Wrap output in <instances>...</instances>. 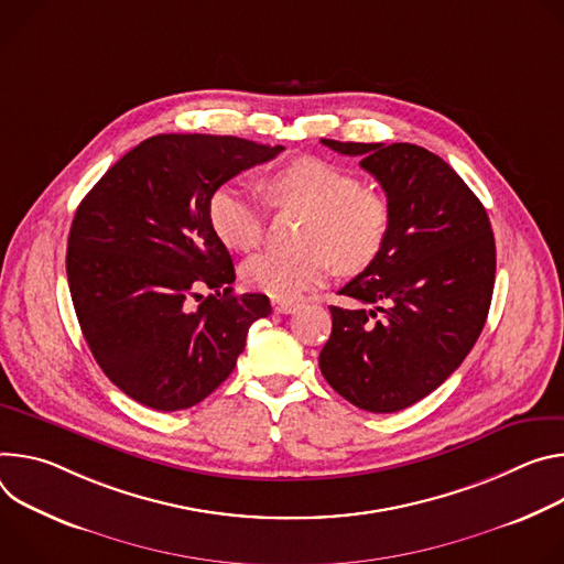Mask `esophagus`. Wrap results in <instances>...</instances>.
I'll return each mask as SVG.
<instances>
[{
    "mask_svg": "<svg viewBox=\"0 0 564 564\" xmlns=\"http://www.w3.org/2000/svg\"><path fill=\"white\" fill-rule=\"evenodd\" d=\"M295 308H297V302H291V300H273V311H275V314H293Z\"/></svg>",
    "mask_w": 564,
    "mask_h": 564,
    "instance_id": "esophagus-1",
    "label": "esophagus"
}]
</instances>
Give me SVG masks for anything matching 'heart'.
I'll use <instances>...</instances> for the list:
<instances>
[{
    "mask_svg": "<svg viewBox=\"0 0 564 564\" xmlns=\"http://www.w3.org/2000/svg\"><path fill=\"white\" fill-rule=\"evenodd\" d=\"M271 204L306 213L297 253L267 250L250 258L243 282L260 293L289 300L325 280L332 262L343 273H358L377 262L392 228L386 195L362 187L360 178L325 159L302 156L275 170L267 181ZM208 219L219 241L253 250L264 235V206L237 181L221 183L208 199Z\"/></svg>",
    "mask_w": 564,
    "mask_h": 564,
    "instance_id": "1",
    "label": "heart"
}]
</instances>
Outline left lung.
I'll use <instances>...</instances> for the list:
<instances>
[{
	"label": "left lung",
	"mask_w": 564,
	"mask_h": 564,
	"mask_svg": "<svg viewBox=\"0 0 564 564\" xmlns=\"http://www.w3.org/2000/svg\"><path fill=\"white\" fill-rule=\"evenodd\" d=\"M323 145L360 156L392 208L383 253L338 293L321 351L327 383L367 412H399L440 388L477 343L495 284L481 202L436 154L412 143Z\"/></svg>",
	"instance_id": "left-lung-1"
}]
</instances>
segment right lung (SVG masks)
<instances>
[{
  "label": "right lung",
  "instance_id": "1",
  "mask_svg": "<svg viewBox=\"0 0 564 564\" xmlns=\"http://www.w3.org/2000/svg\"><path fill=\"white\" fill-rule=\"evenodd\" d=\"M282 150L159 134L80 202L67 248L76 316L107 379L141 405L174 412L204 401L230 377L248 327L271 314L267 295L232 293V258L210 226L208 199ZM202 288L216 295L203 301Z\"/></svg>",
  "mask_w": 564,
  "mask_h": 564
}]
</instances>
